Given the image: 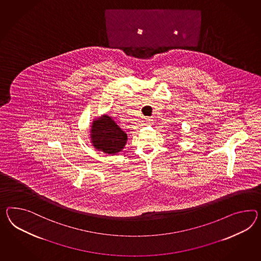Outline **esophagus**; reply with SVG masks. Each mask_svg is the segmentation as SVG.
Instances as JSON below:
<instances>
[{"instance_id":"34e87169","label":"esophagus","mask_w":261,"mask_h":261,"mask_svg":"<svg viewBox=\"0 0 261 261\" xmlns=\"http://www.w3.org/2000/svg\"><path fill=\"white\" fill-rule=\"evenodd\" d=\"M146 123H147V125H151V124H152V119L146 118Z\"/></svg>"}]
</instances>
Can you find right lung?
I'll use <instances>...</instances> for the list:
<instances>
[{"mask_svg": "<svg viewBox=\"0 0 261 261\" xmlns=\"http://www.w3.org/2000/svg\"><path fill=\"white\" fill-rule=\"evenodd\" d=\"M90 134L94 148L104 153H118L127 143V134L108 114L93 121Z\"/></svg>", "mask_w": 261, "mask_h": 261, "instance_id": "obj_1", "label": "right lung"}]
</instances>
